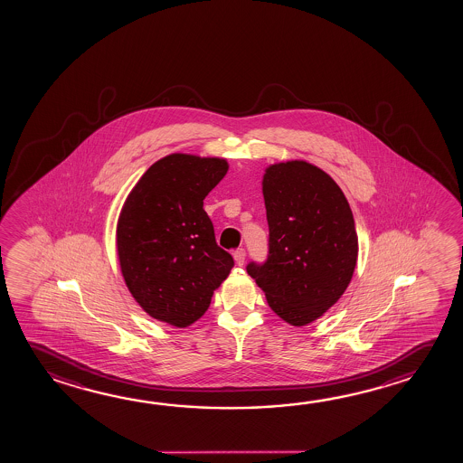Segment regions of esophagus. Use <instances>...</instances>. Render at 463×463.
I'll return each mask as SVG.
<instances>
[{"label":"esophagus","instance_id":"34e87169","mask_svg":"<svg viewBox=\"0 0 463 463\" xmlns=\"http://www.w3.org/2000/svg\"><path fill=\"white\" fill-rule=\"evenodd\" d=\"M233 257H235L236 265L241 267V265L244 264V260H246V250H242V248H238V250L233 252Z\"/></svg>","mask_w":463,"mask_h":463}]
</instances>
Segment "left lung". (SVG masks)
<instances>
[{"instance_id": "obj_1", "label": "left lung", "mask_w": 463, "mask_h": 463, "mask_svg": "<svg viewBox=\"0 0 463 463\" xmlns=\"http://www.w3.org/2000/svg\"><path fill=\"white\" fill-rule=\"evenodd\" d=\"M269 250L246 270L277 316L314 322L343 296L357 262V232L345 193L307 162L275 164L264 175Z\"/></svg>"}]
</instances>
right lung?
<instances>
[{"instance_id": "right-lung-1", "label": "right lung", "mask_w": 463, "mask_h": 463, "mask_svg": "<svg viewBox=\"0 0 463 463\" xmlns=\"http://www.w3.org/2000/svg\"><path fill=\"white\" fill-rule=\"evenodd\" d=\"M227 169L223 159L167 156L135 184L118 219L127 287L149 316L178 328L204 316L213 289L235 265L203 209Z\"/></svg>"}]
</instances>
